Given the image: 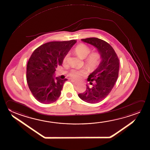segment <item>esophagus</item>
<instances>
[{
	"label": "esophagus",
	"mask_w": 150,
	"mask_h": 150,
	"mask_svg": "<svg viewBox=\"0 0 150 150\" xmlns=\"http://www.w3.org/2000/svg\"><path fill=\"white\" fill-rule=\"evenodd\" d=\"M72 81L74 82V83H75L76 84H78V83H79V81H76V80H74V79H72Z\"/></svg>",
	"instance_id": "obj_1"
}]
</instances>
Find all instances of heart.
<instances>
[{"label":"heart","instance_id":"1","mask_svg":"<svg viewBox=\"0 0 150 150\" xmlns=\"http://www.w3.org/2000/svg\"><path fill=\"white\" fill-rule=\"evenodd\" d=\"M74 51L81 59H85V64L91 70H95L100 65L101 61L100 53L99 52H94L88 56V55L90 53L91 49L85 44H80L78 45L75 47ZM69 56V53L65 55L63 60V62H65L67 61ZM86 74L87 71L85 69H72L69 72V76L74 79H79Z\"/></svg>","mask_w":150,"mask_h":150}]
</instances>
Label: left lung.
<instances>
[{
    "mask_svg": "<svg viewBox=\"0 0 150 150\" xmlns=\"http://www.w3.org/2000/svg\"><path fill=\"white\" fill-rule=\"evenodd\" d=\"M81 41L97 49L100 53L101 61L88 78L90 85H86V91L78 94V96L88 103H98L104 100L114 87L118 76L120 61L114 50L106 42L96 38L82 39Z\"/></svg>",
    "mask_w": 150,
    "mask_h": 150,
    "instance_id": "1",
    "label": "left lung"
}]
</instances>
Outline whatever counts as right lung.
Masks as SVG:
<instances>
[{"label": "right lung", "instance_id": "obj_1", "mask_svg": "<svg viewBox=\"0 0 150 150\" xmlns=\"http://www.w3.org/2000/svg\"><path fill=\"white\" fill-rule=\"evenodd\" d=\"M76 42L74 40L46 43L31 55L27 63L26 79L31 93L41 103L51 104L59 98L67 79L55 77V71Z\"/></svg>", "mask_w": 150, "mask_h": 150}]
</instances>
